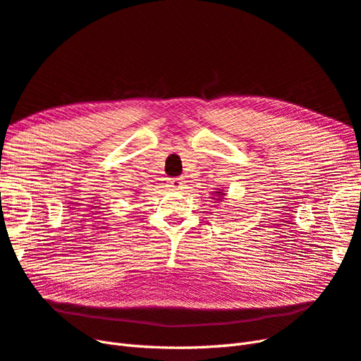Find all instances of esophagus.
<instances>
[{"label": "esophagus", "mask_w": 361, "mask_h": 361, "mask_svg": "<svg viewBox=\"0 0 361 361\" xmlns=\"http://www.w3.org/2000/svg\"><path fill=\"white\" fill-rule=\"evenodd\" d=\"M169 186L173 189V190H181L183 186H184V181L183 178H172L169 181Z\"/></svg>", "instance_id": "34e87169"}]
</instances>
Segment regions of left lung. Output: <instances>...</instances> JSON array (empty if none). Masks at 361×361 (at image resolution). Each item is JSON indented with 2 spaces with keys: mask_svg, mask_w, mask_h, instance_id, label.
I'll return each mask as SVG.
<instances>
[{
  "mask_svg": "<svg viewBox=\"0 0 361 361\" xmlns=\"http://www.w3.org/2000/svg\"><path fill=\"white\" fill-rule=\"evenodd\" d=\"M224 192H216V195H214V198L213 200H216V201H219V200H222L224 198Z\"/></svg>",
  "mask_w": 361,
  "mask_h": 361,
  "instance_id": "obj_1",
  "label": "left lung"
}]
</instances>
